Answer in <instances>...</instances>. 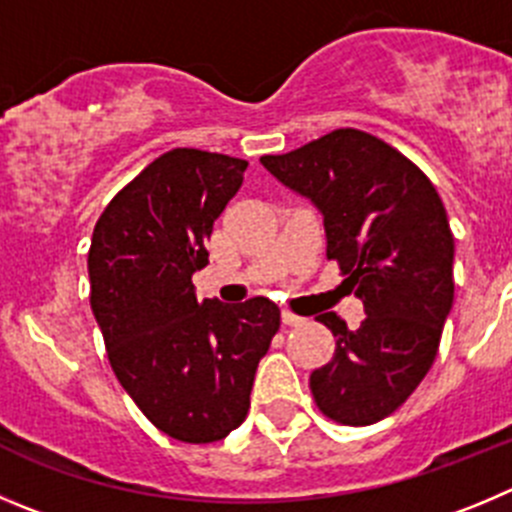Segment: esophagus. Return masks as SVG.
I'll return each instance as SVG.
<instances>
[{"label":"esophagus","instance_id":"obj_1","mask_svg":"<svg viewBox=\"0 0 512 512\" xmlns=\"http://www.w3.org/2000/svg\"><path fill=\"white\" fill-rule=\"evenodd\" d=\"M283 323L285 326H300V323H303V318L295 313H290V310H283Z\"/></svg>","mask_w":512,"mask_h":512}]
</instances>
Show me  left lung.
Returning a JSON list of instances; mask_svg holds the SVG:
<instances>
[{
  "label": "left lung",
  "mask_w": 512,
  "mask_h": 512,
  "mask_svg": "<svg viewBox=\"0 0 512 512\" xmlns=\"http://www.w3.org/2000/svg\"><path fill=\"white\" fill-rule=\"evenodd\" d=\"M260 161L321 209L328 260L364 300L356 331L336 313L318 315L336 351L310 374L315 407L348 427L379 422L427 376L455 298L442 199L412 159L358 128Z\"/></svg>",
  "instance_id": "8db88e82"
}]
</instances>
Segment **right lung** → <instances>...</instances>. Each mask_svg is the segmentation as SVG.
<instances>
[{
	"instance_id": "obj_1",
	"label": "right lung",
	"mask_w": 512,
	"mask_h": 512,
	"mask_svg": "<svg viewBox=\"0 0 512 512\" xmlns=\"http://www.w3.org/2000/svg\"><path fill=\"white\" fill-rule=\"evenodd\" d=\"M245 159L171 148L108 202L88 250L90 308L113 374L143 417L186 444L240 427L280 328L267 298L197 300L204 242L245 181Z\"/></svg>"
}]
</instances>
